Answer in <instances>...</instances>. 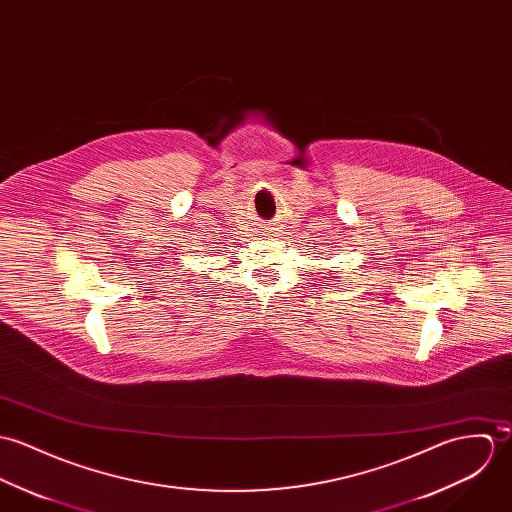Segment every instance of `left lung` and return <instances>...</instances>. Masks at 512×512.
<instances>
[{
	"label": "left lung",
	"instance_id": "8db88e82",
	"mask_svg": "<svg viewBox=\"0 0 512 512\" xmlns=\"http://www.w3.org/2000/svg\"><path fill=\"white\" fill-rule=\"evenodd\" d=\"M334 275H336V271H332V273H330V277H328V281H334V279H336V277H334Z\"/></svg>",
	"mask_w": 512,
	"mask_h": 512
}]
</instances>
